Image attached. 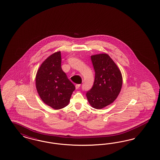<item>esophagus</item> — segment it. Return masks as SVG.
Listing matches in <instances>:
<instances>
[{
  "label": "esophagus",
  "mask_w": 160,
  "mask_h": 160,
  "mask_svg": "<svg viewBox=\"0 0 160 160\" xmlns=\"http://www.w3.org/2000/svg\"><path fill=\"white\" fill-rule=\"evenodd\" d=\"M80 86H81L80 84H77V85H75V88H76V89H78L80 87Z\"/></svg>",
  "instance_id": "1"
}]
</instances>
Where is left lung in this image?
Segmentation results:
<instances>
[{"label": "left lung", "instance_id": "obj_1", "mask_svg": "<svg viewBox=\"0 0 160 160\" xmlns=\"http://www.w3.org/2000/svg\"><path fill=\"white\" fill-rule=\"evenodd\" d=\"M91 58L95 72L94 82L86 95L91 107L101 109L117 98L123 78L118 66L107 54L92 55Z\"/></svg>", "mask_w": 160, "mask_h": 160}]
</instances>
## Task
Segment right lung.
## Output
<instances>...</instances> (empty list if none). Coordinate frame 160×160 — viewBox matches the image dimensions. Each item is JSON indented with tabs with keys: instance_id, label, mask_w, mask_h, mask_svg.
<instances>
[{
	"instance_id": "right-lung-1",
	"label": "right lung",
	"mask_w": 160,
	"mask_h": 160,
	"mask_svg": "<svg viewBox=\"0 0 160 160\" xmlns=\"http://www.w3.org/2000/svg\"><path fill=\"white\" fill-rule=\"evenodd\" d=\"M61 53L57 52L45 60L36 77V87L42 100L55 110L69 104L75 87L61 68Z\"/></svg>"
}]
</instances>
